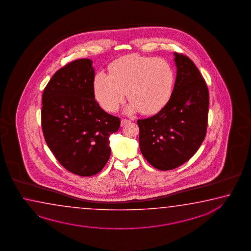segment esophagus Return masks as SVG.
Masks as SVG:
<instances>
[{
    "instance_id": "obj_1",
    "label": "esophagus",
    "mask_w": 251,
    "mask_h": 251,
    "mask_svg": "<svg viewBox=\"0 0 251 251\" xmlns=\"http://www.w3.org/2000/svg\"><path fill=\"white\" fill-rule=\"evenodd\" d=\"M129 122H131V120H128V119H123L121 120V126H126V124L129 123Z\"/></svg>"
}]
</instances>
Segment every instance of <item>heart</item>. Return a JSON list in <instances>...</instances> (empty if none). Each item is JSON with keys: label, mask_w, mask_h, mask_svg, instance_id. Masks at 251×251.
Wrapping results in <instances>:
<instances>
[{"label": "heart", "mask_w": 251, "mask_h": 251, "mask_svg": "<svg viewBox=\"0 0 251 251\" xmlns=\"http://www.w3.org/2000/svg\"><path fill=\"white\" fill-rule=\"evenodd\" d=\"M175 74L162 58L133 55L116 60L109 75L98 73L94 80L96 100L109 112L119 109L127 92L128 111L153 115L165 107L174 92Z\"/></svg>", "instance_id": "1"}]
</instances>
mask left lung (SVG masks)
Here are the masks:
<instances>
[{
  "label": "left lung",
  "mask_w": 251,
  "mask_h": 251,
  "mask_svg": "<svg viewBox=\"0 0 251 251\" xmlns=\"http://www.w3.org/2000/svg\"><path fill=\"white\" fill-rule=\"evenodd\" d=\"M177 76L165 107L149 119H138L140 150L155 168H177L196 154L205 138L209 91L191 59L174 53Z\"/></svg>",
  "instance_id": "obj_1"
}]
</instances>
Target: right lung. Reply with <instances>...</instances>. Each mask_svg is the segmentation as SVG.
Here are the masks:
<instances>
[{
  "mask_svg": "<svg viewBox=\"0 0 251 251\" xmlns=\"http://www.w3.org/2000/svg\"><path fill=\"white\" fill-rule=\"evenodd\" d=\"M91 60H75L51 77L42 95L41 126L55 158L83 177L100 173L110 155L109 137L120 119L105 112L95 99Z\"/></svg>",
  "mask_w": 251,
  "mask_h": 251,
  "instance_id": "right-lung-1",
  "label": "right lung"
}]
</instances>
